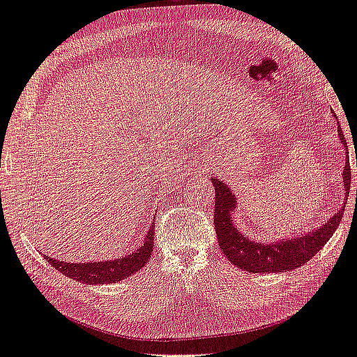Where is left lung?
Returning a JSON list of instances; mask_svg holds the SVG:
<instances>
[{"label":"left lung","mask_w":357,"mask_h":357,"mask_svg":"<svg viewBox=\"0 0 357 357\" xmlns=\"http://www.w3.org/2000/svg\"><path fill=\"white\" fill-rule=\"evenodd\" d=\"M333 117H336V115H333ZM337 135L340 137V143L344 144L345 149H348L339 121ZM342 177H344L347 200L348 194H350L351 185V168L350 162H348V155ZM211 180H213V185L215 189L214 228L217 238H219L220 250L231 264L238 266L240 270H246L250 273H283L293 271L296 268L305 265L311 257L316 256L317 251L322 250V246L326 242H328L333 232L339 227L342 215H344L345 211L347 202L344 203L342 209H339L336 214L326 220L324 227H319L314 231H310L307 234L299 237H291L285 240L282 238L271 243H261L243 236L242 232L234 227L231 214L234 213L237 205L236 195L232 194L227 183H223L219 178L213 177Z\"/></svg>","instance_id":"left-lung-1"}]
</instances>
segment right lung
Instances as JSON below:
<instances>
[{"label": "right lung", "mask_w": 357, "mask_h": 357, "mask_svg": "<svg viewBox=\"0 0 357 357\" xmlns=\"http://www.w3.org/2000/svg\"><path fill=\"white\" fill-rule=\"evenodd\" d=\"M154 248V225H151L144 243L137 251L128 254L125 257L105 260V261H87V264H68L56 259H47L55 270L63 273L68 278L87 285H103V283L120 282L129 275L135 274L140 268L148 264Z\"/></svg>", "instance_id": "1"}]
</instances>
